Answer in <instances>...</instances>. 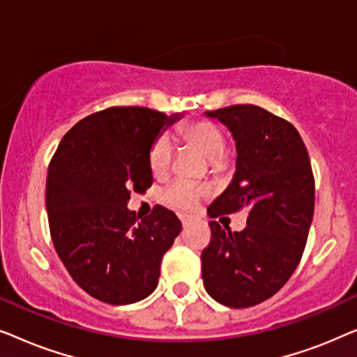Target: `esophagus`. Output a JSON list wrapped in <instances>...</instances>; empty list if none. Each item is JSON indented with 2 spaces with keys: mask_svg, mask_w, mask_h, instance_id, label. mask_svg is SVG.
I'll return each mask as SVG.
<instances>
[{
  "mask_svg": "<svg viewBox=\"0 0 357 357\" xmlns=\"http://www.w3.org/2000/svg\"><path fill=\"white\" fill-rule=\"evenodd\" d=\"M180 221H182V226L183 227H188V226H192V224L198 222V219L197 218H192V216H182V218H180Z\"/></svg>",
  "mask_w": 357,
  "mask_h": 357,
  "instance_id": "esophagus-1",
  "label": "esophagus"
}]
</instances>
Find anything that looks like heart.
<instances>
[{
  "label": "heart",
  "instance_id": "b5f03b06",
  "mask_svg": "<svg viewBox=\"0 0 357 357\" xmlns=\"http://www.w3.org/2000/svg\"><path fill=\"white\" fill-rule=\"evenodd\" d=\"M178 135L190 148L198 151L204 159L219 164L226 154V136L211 120L199 119L185 123L178 128ZM149 169L155 178H165L172 169L174 148L167 136H159L149 149ZM206 192L203 188L183 180L169 185L162 193V202L178 211H192Z\"/></svg>",
  "mask_w": 357,
  "mask_h": 357
}]
</instances>
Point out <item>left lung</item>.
<instances>
[{
    "label": "left lung",
    "mask_w": 357,
    "mask_h": 357,
    "mask_svg": "<svg viewBox=\"0 0 357 357\" xmlns=\"http://www.w3.org/2000/svg\"><path fill=\"white\" fill-rule=\"evenodd\" d=\"M206 115L226 125L237 146L236 175L209 218L242 209L248 218L241 232L209 221L202 276L214 301L245 309L275 296L299 265L314 218V172L299 131L281 116L248 104Z\"/></svg>",
    "instance_id": "8db88e82"
}]
</instances>
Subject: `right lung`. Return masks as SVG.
<instances>
[{"label": "right lung", "mask_w": 357, "mask_h": 357, "mask_svg": "<svg viewBox=\"0 0 357 357\" xmlns=\"http://www.w3.org/2000/svg\"><path fill=\"white\" fill-rule=\"evenodd\" d=\"M178 115L109 107L73 126L48 165L45 203L53 247L76 284L107 304H133L158 286L164 253L182 224L154 206L139 219L126 204L153 185L149 149Z\"/></svg>", "instance_id": "right-lung-1"}]
</instances>
